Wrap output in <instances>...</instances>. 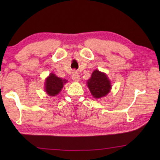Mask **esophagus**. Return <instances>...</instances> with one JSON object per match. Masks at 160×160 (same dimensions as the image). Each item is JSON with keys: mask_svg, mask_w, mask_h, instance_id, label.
Listing matches in <instances>:
<instances>
[{"mask_svg": "<svg viewBox=\"0 0 160 160\" xmlns=\"http://www.w3.org/2000/svg\"><path fill=\"white\" fill-rule=\"evenodd\" d=\"M72 79L73 81H75V82H78V81L80 80V76L79 74H78V72L76 71H74L73 75H72Z\"/></svg>", "mask_w": 160, "mask_h": 160, "instance_id": "1", "label": "esophagus"}]
</instances>
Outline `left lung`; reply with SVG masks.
Wrapping results in <instances>:
<instances>
[{
	"mask_svg": "<svg viewBox=\"0 0 160 160\" xmlns=\"http://www.w3.org/2000/svg\"><path fill=\"white\" fill-rule=\"evenodd\" d=\"M87 85L94 98H100L106 96L111 88L110 81L104 73L98 70L93 71Z\"/></svg>",
	"mask_w": 160,
	"mask_h": 160,
	"instance_id": "1",
	"label": "left lung"
}]
</instances>
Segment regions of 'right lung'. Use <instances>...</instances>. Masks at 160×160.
<instances>
[{"mask_svg": "<svg viewBox=\"0 0 160 160\" xmlns=\"http://www.w3.org/2000/svg\"><path fill=\"white\" fill-rule=\"evenodd\" d=\"M66 80L58 77L54 73H50L49 77L46 79L45 89L48 95L50 96L57 95L60 92L61 89L63 87V84L66 83Z\"/></svg>", "mask_w": 160, "mask_h": 160, "instance_id": "add662e5", "label": "right lung"}]
</instances>
